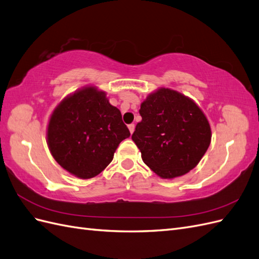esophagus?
<instances>
[{"label": "esophagus", "mask_w": 259, "mask_h": 259, "mask_svg": "<svg viewBox=\"0 0 259 259\" xmlns=\"http://www.w3.org/2000/svg\"><path fill=\"white\" fill-rule=\"evenodd\" d=\"M128 129H129V131H130V134H131V135L134 134V131H135V123H130V124L128 125Z\"/></svg>", "instance_id": "34e87169"}]
</instances>
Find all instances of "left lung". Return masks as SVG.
<instances>
[{
  "label": "left lung",
  "instance_id": "left-lung-1",
  "mask_svg": "<svg viewBox=\"0 0 259 259\" xmlns=\"http://www.w3.org/2000/svg\"><path fill=\"white\" fill-rule=\"evenodd\" d=\"M142 120L132 141L145 165L161 179L184 176L201 161L211 141L210 124L191 98L161 87L141 103Z\"/></svg>",
  "mask_w": 259,
  "mask_h": 259
}]
</instances>
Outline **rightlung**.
<instances>
[{"mask_svg":"<svg viewBox=\"0 0 259 259\" xmlns=\"http://www.w3.org/2000/svg\"><path fill=\"white\" fill-rule=\"evenodd\" d=\"M130 132L106 92L93 84L64 98L52 112L47 143L57 164L80 179L101 174Z\"/></svg>","mask_w":259,"mask_h":259,"instance_id":"right-lung-1","label":"right lung"}]
</instances>
